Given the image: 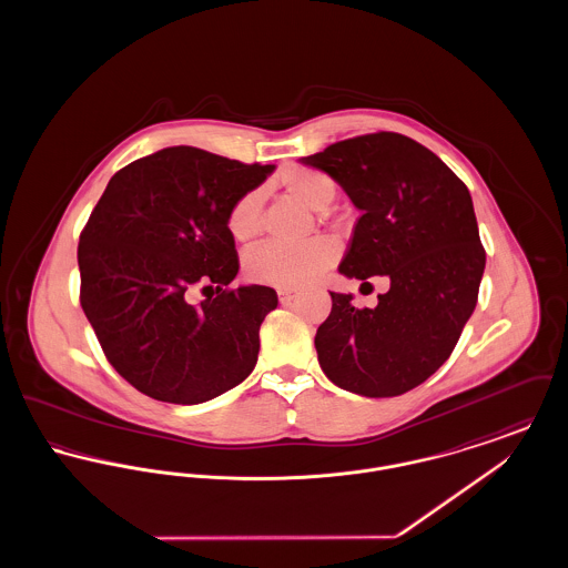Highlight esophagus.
<instances>
[{
    "mask_svg": "<svg viewBox=\"0 0 568 568\" xmlns=\"http://www.w3.org/2000/svg\"><path fill=\"white\" fill-rule=\"evenodd\" d=\"M296 292H292V290H278V302L283 304V306H287V304H292L294 300H296Z\"/></svg>",
    "mask_w": 568,
    "mask_h": 568,
    "instance_id": "1",
    "label": "esophagus"
}]
</instances>
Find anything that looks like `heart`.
Listing matches in <instances>:
<instances>
[{
  "instance_id": "b5f03b06",
  "label": "heart",
  "mask_w": 568,
  "mask_h": 568,
  "mask_svg": "<svg viewBox=\"0 0 568 568\" xmlns=\"http://www.w3.org/2000/svg\"><path fill=\"white\" fill-rule=\"evenodd\" d=\"M276 183L311 211H325L336 195V183L313 168L290 165L278 174ZM225 227L234 243H253L262 234V191H246L241 195L227 211ZM336 257L338 246L329 239H315L302 246L266 244L246 257L244 272L253 283L297 290L317 281L332 268Z\"/></svg>"
}]
</instances>
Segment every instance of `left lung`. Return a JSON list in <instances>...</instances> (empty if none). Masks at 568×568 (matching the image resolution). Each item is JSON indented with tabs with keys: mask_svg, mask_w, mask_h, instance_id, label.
I'll use <instances>...</instances> for the list:
<instances>
[{
	"mask_svg": "<svg viewBox=\"0 0 568 568\" xmlns=\"http://www.w3.org/2000/svg\"><path fill=\"white\" fill-rule=\"evenodd\" d=\"M300 162L334 179L362 213L338 272L389 278L375 308L329 292L315 336L322 371L359 396H400L447 362L477 306L486 251L470 193L430 149L394 132L341 140Z\"/></svg>",
	"mask_w": 568,
	"mask_h": 568,
	"instance_id": "8db88e82",
	"label": "left lung"
}]
</instances>
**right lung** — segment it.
Instances as JSON below:
<instances>
[{"label":"right lung","mask_w":568,"mask_h":568,"mask_svg":"<svg viewBox=\"0 0 568 568\" xmlns=\"http://www.w3.org/2000/svg\"><path fill=\"white\" fill-rule=\"evenodd\" d=\"M274 165L168 146L110 179L79 244L81 304L114 371L138 392L200 405L251 375L272 287L225 290L239 255L225 219ZM193 284L217 287L200 307ZM206 290V287H204Z\"/></svg>","instance_id":"add662e5"}]
</instances>
